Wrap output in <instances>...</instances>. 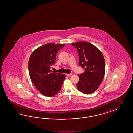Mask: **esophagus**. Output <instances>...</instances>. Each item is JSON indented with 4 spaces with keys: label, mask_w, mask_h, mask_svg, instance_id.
<instances>
[{
    "label": "esophagus",
    "mask_w": 133,
    "mask_h": 133,
    "mask_svg": "<svg viewBox=\"0 0 133 133\" xmlns=\"http://www.w3.org/2000/svg\"><path fill=\"white\" fill-rule=\"evenodd\" d=\"M72 75V74H66V75H67L68 77L70 76H71Z\"/></svg>",
    "instance_id": "esophagus-1"
}]
</instances>
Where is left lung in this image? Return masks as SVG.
<instances>
[{
  "label": "left lung",
  "instance_id": "obj_1",
  "mask_svg": "<svg viewBox=\"0 0 133 133\" xmlns=\"http://www.w3.org/2000/svg\"><path fill=\"white\" fill-rule=\"evenodd\" d=\"M71 45L77 50L79 65L85 72L79 74L78 89L85 94L94 92L99 87L105 72V61L99 50L92 44L80 41Z\"/></svg>",
  "mask_w": 133,
  "mask_h": 133
}]
</instances>
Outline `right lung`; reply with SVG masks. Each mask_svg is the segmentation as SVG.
Returning a JSON list of instances; mask_svg holds the SVG:
<instances>
[{"label":"right lung","instance_id":"right-lung-1","mask_svg":"<svg viewBox=\"0 0 133 133\" xmlns=\"http://www.w3.org/2000/svg\"><path fill=\"white\" fill-rule=\"evenodd\" d=\"M64 44L48 43L36 49L30 57L28 70L30 79L38 91L52 97L61 90L65 75L52 72L50 69L55 63L56 54Z\"/></svg>","mask_w":133,"mask_h":133}]
</instances>
